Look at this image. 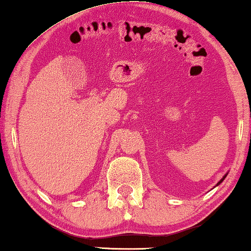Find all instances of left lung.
I'll use <instances>...</instances> for the list:
<instances>
[{
  "label": "left lung",
  "mask_w": 251,
  "mask_h": 251,
  "mask_svg": "<svg viewBox=\"0 0 251 251\" xmlns=\"http://www.w3.org/2000/svg\"><path fill=\"white\" fill-rule=\"evenodd\" d=\"M226 176H227V175H225V176H224V177H223V178H222V179H220V181H219V182H218V184H217V185H219V184H220V182H222V181H223V180H224V179H225V178H226Z\"/></svg>",
  "instance_id": "8db88e82"
}]
</instances>
